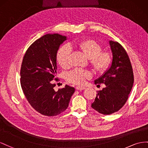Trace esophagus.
I'll list each match as a JSON object with an SVG mask.
<instances>
[{
	"label": "esophagus",
	"instance_id": "34e87169",
	"mask_svg": "<svg viewBox=\"0 0 148 148\" xmlns=\"http://www.w3.org/2000/svg\"><path fill=\"white\" fill-rule=\"evenodd\" d=\"M76 89L79 90H82L86 89V87H84V86H77L76 87Z\"/></svg>",
	"mask_w": 148,
	"mask_h": 148
}]
</instances>
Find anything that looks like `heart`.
Segmentation results:
<instances>
[{
	"instance_id": "1",
	"label": "heart",
	"mask_w": 148,
	"mask_h": 148,
	"mask_svg": "<svg viewBox=\"0 0 148 148\" xmlns=\"http://www.w3.org/2000/svg\"><path fill=\"white\" fill-rule=\"evenodd\" d=\"M76 46L90 59V62L94 69L99 73H102L109 67L112 57L109 53L102 52L101 46L94 40H86L79 43H73L70 45H66L59 49L57 54V61L60 66L65 68L69 66L71 48ZM90 76V73L81 69H75L66 75L67 81L74 84H81L85 79Z\"/></svg>"
}]
</instances>
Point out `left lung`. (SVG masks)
I'll return each instance as SVG.
<instances>
[{
  "label": "left lung",
  "mask_w": 148,
  "mask_h": 148,
  "mask_svg": "<svg viewBox=\"0 0 148 148\" xmlns=\"http://www.w3.org/2000/svg\"><path fill=\"white\" fill-rule=\"evenodd\" d=\"M112 60L107 70L95 79V84H104L97 94L92 108L103 115H110L123 106L133 87L132 66L126 51L117 41H108Z\"/></svg>",
  "instance_id": "1"
}]
</instances>
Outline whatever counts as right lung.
Segmentation results:
<instances>
[{
    "mask_svg": "<svg viewBox=\"0 0 148 148\" xmlns=\"http://www.w3.org/2000/svg\"><path fill=\"white\" fill-rule=\"evenodd\" d=\"M67 39L58 33L46 34L27 49L20 71L23 92L31 106L45 116L59 115L67 109L75 88L67 85L55 91L57 53Z\"/></svg>",
    "mask_w": 148,
    "mask_h": 148,
    "instance_id": "add662e5",
    "label": "right lung"
}]
</instances>
